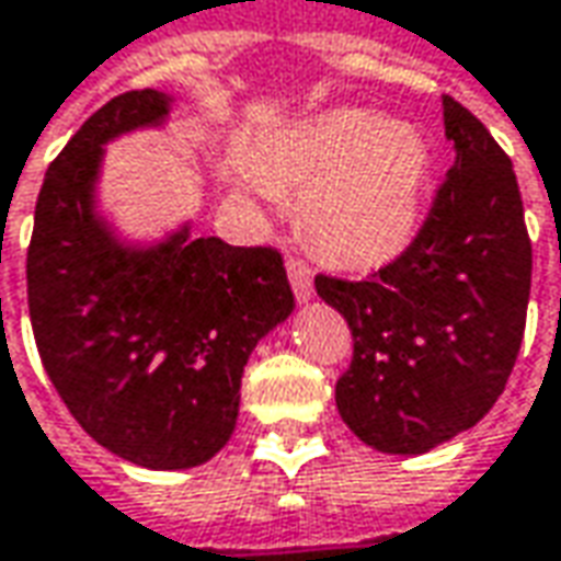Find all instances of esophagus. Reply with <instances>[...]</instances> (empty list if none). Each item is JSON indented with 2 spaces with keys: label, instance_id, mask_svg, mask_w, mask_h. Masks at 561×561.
I'll list each match as a JSON object with an SVG mask.
<instances>
[{
  "label": "esophagus",
  "instance_id": "34e87169",
  "mask_svg": "<svg viewBox=\"0 0 561 561\" xmlns=\"http://www.w3.org/2000/svg\"><path fill=\"white\" fill-rule=\"evenodd\" d=\"M285 270H288V279H291V291H295V298L298 300L313 298V270H310L304 261H298V257H288Z\"/></svg>",
  "mask_w": 561,
  "mask_h": 561
}]
</instances>
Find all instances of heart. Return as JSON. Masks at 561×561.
<instances>
[{
    "mask_svg": "<svg viewBox=\"0 0 561 561\" xmlns=\"http://www.w3.org/2000/svg\"><path fill=\"white\" fill-rule=\"evenodd\" d=\"M425 180L422 133L354 107L266 133L244 173V185L261 198L304 188L307 236L344 266H378L413 242Z\"/></svg>",
    "mask_w": 561,
    "mask_h": 561,
    "instance_id": "heart-1",
    "label": "heart"
}]
</instances>
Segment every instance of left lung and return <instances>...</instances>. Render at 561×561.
Here are the masks:
<instances>
[{"instance_id": "1", "label": "left lung", "mask_w": 561, "mask_h": 561, "mask_svg": "<svg viewBox=\"0 0 561 561\" xmlns=\"http://www.w3.org/2000/svg\"><path fill=\"white\" fill-rule=\"evenodd\" d=\"M444 133L454 167L410 248L363 282L317 276L354 335L339 413L381 454H428L478 425L525 335L531 239L510 154L450 95Z\"/></svg>"}]
</instances>
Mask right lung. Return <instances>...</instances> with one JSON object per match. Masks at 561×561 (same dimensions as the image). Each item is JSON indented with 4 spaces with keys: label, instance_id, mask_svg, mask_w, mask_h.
Segmentation results:
<instances>
[{
    "label": "right lung",
    "instance_id": "add662e5",
    "mask_svg": "<svg viewBox=\"0 0 561 561\" xmlns=\"http://www.w3.org/2000/svg\"><path fill=\"white\" fill-rule=\"evenodd\" d=\"M170 95L133 89L73 133L43 180L27 251L33 339L70 415L146 469H192L236 432L244 363L291 317L273 248L192 239L121 242L95 210L111 139L164 124Z\"/></svg>",
    "mask_w": 561,
    "mask_h": 561
}]
</instances>
